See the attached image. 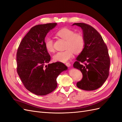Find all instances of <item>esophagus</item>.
I'll return each mask as SVG.
<instances>
[{
	"mask_svg": "<svg viewBox=\"0 0 122 122\" xmlns=\"http://www.w3.org/2000/svg\"><path fill=\"white\" fill-rule=\"evenodd\" d=\"M65 65H66L67 67H70L71 66V64L69 63H67Z\"/></svg>",
	"mask_w": 122,
	"mask_h": 122,
	"instance_id": "34e87169",
	"label": "esophagus"
}]
</instances>
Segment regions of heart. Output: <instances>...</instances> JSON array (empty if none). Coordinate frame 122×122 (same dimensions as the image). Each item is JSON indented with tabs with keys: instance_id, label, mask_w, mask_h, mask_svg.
I'll use <instances>...</instances> for the list:
<instances>
[{
	"instance_id": "heart-1",
	"label": "heart",
	"mask_w": 122,
	"mask_h": 122,
	"mask_svg": "<svg viewBox=\"0 0 122 122\" xmlns=\"http://www.w3.org/2000/svg\"><path fill=\"white\" fill-rule=\"evenodd\" d=\"M56 35L66 41L65 48L66 50L63 52H58L54 55L53 58L55 61L66 63L73 57V53L75 54H79L83 51L85 39L82 34L75 32L70 28H63L59 30ZM44 46L48 52H54L53 41L51 38L46 39Z\"/></svg>"
}]
</instances>
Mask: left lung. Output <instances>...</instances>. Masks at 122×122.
I'll return each mask as SVG.
<instances>
[{"instance_id": "8db88e82", "label": "left lung", "mask_w": 122, "mask_h": 122, "mask_svg": "<svg viewBox=\"0 0 122 122\" xmlns=\"http://www.w3.org/2000/svg\"><path fill=\"white\" fill-rule=\"evenodd\" d=\"M80 27L85 39L84 49L76 58L73 67L81 71L83 78L78 82V88L93 91L102 86L109 75L110 59L107 46L95 29L83 23H74Z\"/></svg>"}]
</instances>
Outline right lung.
I'll return each mask as SVG.
<instances>
[{"label": "right lung", "instance_id": "add662e5", "mask_svg": "<svg viewBox=\"0 0 122 122\" xmlns=\"http://www.w3.org/2000/svg\"><path fill=\"white\" fill-rule=\"evenodd\" d=\"M57 23L36 25L20 42L16 53L17 72L25 87L37 95L51 93L57 87L58 76L67 67L61 62L49 63L51 56L44 46L48 32Z\"/></svg>", "mask_w": 122, "mask_h": 122}]
</instances>
